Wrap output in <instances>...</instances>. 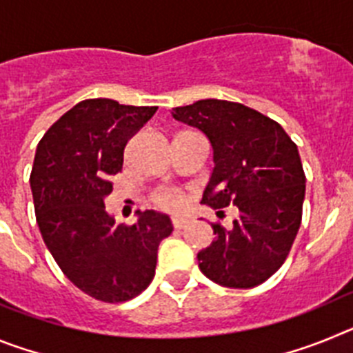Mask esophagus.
Returning a JSON list of instances; mask_svg holds the SVG:
<instances>
[{
	"mask_svg": "<svg viewBox=\"0 0 353 353\" xmlns=\"http://www.w3.org/2000/svg\"><path fill=\"white\" fill-rule=\"evenodd\" d=\"M187 224H189V219H187V217H173V226L176 228V230H183Z\"/></svg>",
	"mask_w": 353,
	"mask_h": 353,
	"instance_id": "esophagus-1",
	"label": "esophagus"
}]
</instances>
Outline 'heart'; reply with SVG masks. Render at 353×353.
<instances>
[{"label": "heart", "instance_id": "1", "mask_svg": "<svg viewBox=\"0 0 353 353\" xmlns=\"http://www.w3.org/2000/svg\"><path fill=\"white\" fill-rule=\"evenodd\" d=\"M154 203L166 210H180L183 207V194L173 187H162L154 194Z\"/></svg>", "mask_w": 353, "mask_h": 353}]
</instances>
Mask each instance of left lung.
<instances>
[{
  "mask_svg": "<svg viewBox=\"0 0 353 353\" xmlns=\"http://www.w3.org/2000/svg\"><path fill=\"white\" fill-rule=\"evenodd\" d=\"M174 120L208 138L214 170L201 203L233 205L230 228L212 224L215 240L198 252V267L228 288L267 281L288 256L302 219L305 176L297 145L277 121L239 102L205 99L173 108Z\"/></svg>",
  "mask_w": 353,
  "mask_h": 353,
  "instance_id": "1",
  "label": "left lung"
}]
</instances>
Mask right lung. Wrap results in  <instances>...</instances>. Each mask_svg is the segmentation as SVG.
<instances>
[{
  "label": "right lung",
  "mask_w": 353,
  "mask_h": 353,
  "mask_svg": "<svg viewBox=\"0 0 353 353\" xmlns=\"http://www.w3.org/2000/svg\"><path fill=\"white\" fill-rule=\"evenodd\" d=\"M155 111L88 99L37 146L30 183L42 239L65 276L97 301L139 295L155 276L161 240L173 232L170 217L155 210H138L132 226H117L104 205L127 141Z\"/></svg>",
  "instance_id": "1"
}]
</instances>
